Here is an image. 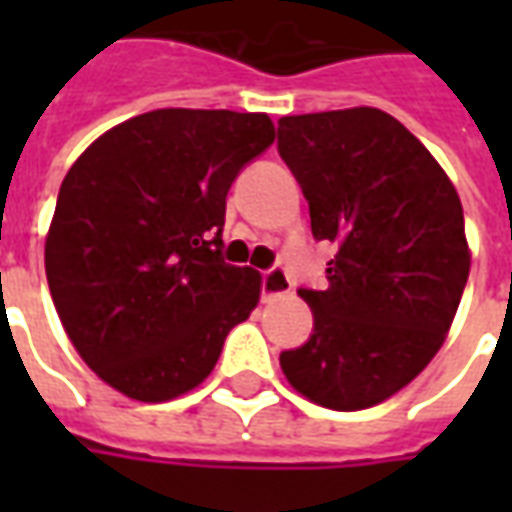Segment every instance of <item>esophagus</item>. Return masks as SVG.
Wrapping results in <instances>:
<instances>
[{
  "label": "esophagus",
  "instance_id": "esophagus-1",
  "mask_svg": "<svg viewBox=\"0 0 512 512\" xmlns=\"http://www.w3.org/2000/svg\"><path fill=\"white\" fill-rule=\"evenodd\" d=\"M260 290H263V301H274L279 296H288L290 293V277L288 271L282 266H274L263 271V282H260Z\"/></svg>",
  "mask_w": 512,
  "mask_h": 512
}]
</instances>
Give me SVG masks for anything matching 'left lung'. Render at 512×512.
<instances>
[{
	"label": "left lung",
	"mask_w": 512,
	"mask_h": 512,
	"mask_svg": "<svg viewBox=\"0 0 512 512\" xmlns=\"http://www.w3.org/2000/svg\"><path fill=\"white\" fill-rule=\"evenodd\" d=\"M277 150L310 205L315 241L337 244L323 290L299 288L310 340L279 354L301 395L334 411L392 397L450 332L469 279L458 191L381 109L282 117Z\"/></svg>",
	"instance_id": "obj_1"
}]
</instances>
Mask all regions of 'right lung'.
Returning <instances> with one entry per match:
<instances>
[{
    "mask_svg": "<svg viewBox=\"0 0 512 512\" xmlns=\"http://www.w3.org/2000/svg\"><path fill=\"white\" fill-rule=\"evenodd\" d=\"M274 142L268 115L156 109L84 150L46 238V279L73 348L117 392L161 403L211 373L260 299L222 257L227 191Z\"/></svg>",
    "mask_w": 512,
    "mask_h": 512,
    "instance_id": "right-lung-1",
    "label": "right lung"
}]
</instances>
